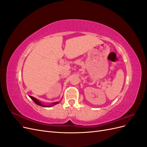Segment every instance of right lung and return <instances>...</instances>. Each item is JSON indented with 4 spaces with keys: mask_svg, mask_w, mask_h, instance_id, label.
Segmentation results:
<instances>
[{
    "mask_svg": "<svg viewBox=\"0 0 147 147\" xmlns=\"http://www.w3.org/2000/svg\"><path fill=\"white\" fill-rule=\"evenodd\" d=\"M29 97H30V98L32 99L35 104H36L37 105H40V106H42V107H51V106H53V105H56V104H58L59 102H55V103H53L52 104H51V105H43V104H42L38 100H37V99H35V97H32V96H29Z\"/></svg>",
    "mask_w": 147,
    "mask_h": 147,
    "instance_id": "right-lung-1",
    "label": "right lung"
}]
</instances>
